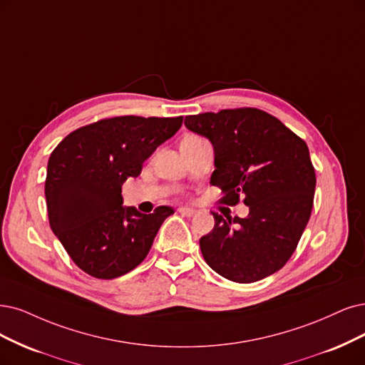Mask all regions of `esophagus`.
I'll return each mask as SVG.
<instances>
[{
	"label": "esophagus",
	"mask_w": 365,
	"mask_h": 365,
	"mask_svg": "<svg viewBox=\"0 0 365 365\" xmlns=\"http://www.w3.org/2000/svg\"><path fill=\"white\" fill-rule=\"evenodd\" d=\"M178 212L179 213H182V215H185V217H194V215L197 213V210L195 209H192V207H179L178 209Z\"/></svg>",
	"instance_id": "34e87169"
}]
</instances>
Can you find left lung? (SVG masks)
Listing matches in <instances>:
<instances>
[{
    "mask_svg": "<svg viewBox=\"0 0 365 365\" xmlns=\"http://www.w3.org/2000/svg\"><path fill=\"white\" fill-rule=\"evenodd\" d=\"M185 126L210 141L215 170L228 206L239 198L248 217L212 213L215 227L200 239L206 263L235 282H254L287 263L313 209L314 167L304 140L255 108L185 117ZM225 216V215H224Z\"/></svg>",
    "mask_w": 365,
    "mask_h": 365,
    "instance_id": "obj_1",
    "label": "left lung"
}]
</instances>
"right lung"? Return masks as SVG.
I'll use <instances>...</instances> for the list:
<instances>
[{
	"instance_id": "add662e5",
	"label": "right lung",
	"mask_w": 365,
	"mask_h": 365,
	"mask_svg": "<svg viewBox=\"0 0 365 365\" xmlns=\"http://www.w3.org/2000/svg\"><path fill=\"white\" fill-rule=\"evenodd\" d=\"M183 117H114L79 128L48 160L45 197L49 224L71 259L94 278L130 272L150 251L162 222L159 206L141 213L123 206L121 185L182 126Z\"/></svg>"
}]
</instances>
